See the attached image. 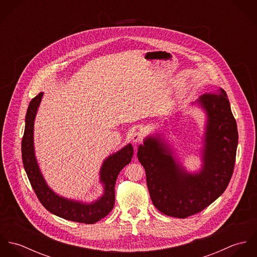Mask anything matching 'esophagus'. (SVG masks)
Here are the masks:
<instances>
[{
	"mask_svg": "<svg viewBox=\"0 0 257 257\" xmlns=\"http://www.w3.org/2000/svg\"><path fill=\"white\" fill-rule=\"evenodd\" d=\"M144 137H145V135H144L143 132H137V133H135V134L133 135L132 140H133V142H134L135 144H138V143H140V142L143 141Z\"/></svg>",
	"mask_w": 257,
	"mask_h": 257,
	"instance_id": "1",
	"label": "esophagus"
}]
</instances>
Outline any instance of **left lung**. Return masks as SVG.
I'll use <instances>...</instances> for the list:
<instances>
[{"label":"left lung","mask_w":257,"mask_h":257,"mask_svg":"<svg viewBox=\"0 0 257 257\" xmlns=\"http://www.w3.org/2000/svg\"><path fill=\"white\" fill-rule=\"evenodd\" d=\"M206 113L202 169L185 170L173 149L156 135L139 147L153 205L166 216L185 219L210 206L224 192L232 176L238 134L226 93L204 94L196 102Z\"/></svg>","instance_id":"1"}]
</instances>
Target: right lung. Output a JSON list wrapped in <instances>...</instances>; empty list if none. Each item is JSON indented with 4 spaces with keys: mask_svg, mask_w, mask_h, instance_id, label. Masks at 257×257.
Returning a JSON list of instances; mask_svg holds the SVG:
<instances>
[{
    "mask_svg": "<svg viewBox=\"0 0 257 257\" xmlns=\"http://www.w3.org/2000/svg\"><path fill=\"white\" fill-rule=\"evenodd\" d=\"M42 96L43 93H39L31 101L26 115L22 157L29 180L42 206L51 214L65 220L82 223H95L105 218L112 210L115 180L120 170L132 161L134 147L128 144L104 160L100 170V182L104 186V194L95 202L83 203L57 195L45 182L35 153L34 125Z\"/></svg>",
    "mask_w": 257,
    "mask_h": 257,
    "instance_id": "obj_1",
    "label": "right lung"
}]
</instances>
